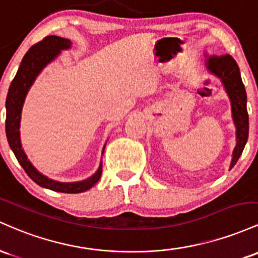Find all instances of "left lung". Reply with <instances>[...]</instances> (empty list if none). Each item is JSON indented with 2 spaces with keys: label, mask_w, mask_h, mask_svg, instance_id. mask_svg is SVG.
I'll return each instance as SVG.
<instances>
[{
  "label": "left lung",
  "mask_w": 258,
  "mask_h": 258,
  "mask_svg": "<svg viewBox=\"0 0 258 258\" xmlns=\"http://www.w3.org/2000/svg\"><path fill=\"white\" fill-rule=\"evenodd\" d=\"M207 68L222 79L231 101V112L236 126V146L233 152L230 168L235 166L241 156L248 138V113L246 107V91L242 84L238 63L230 54L212 56L207 60Z\"/></svg>",
  "instance_id": "obj_1"
}]
</instances>
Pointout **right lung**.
I'll list each match as a JSON object with an SVG mask.
<instances>
[{
    "label": "right lung",
    "mask_w": 258,
    "mask_h": 258,
    "mask_svg": "<svg viewBox=\"0 0 258 258\" xmlns=\"http://www.w3.org/2000/svg\"><path fill=\"white\" fill-rule=\"evenodd\" d=\"M71 46L72 43L68 39L50 35L43 37L41 41L31 46L30 50L25 53L18 72L11 83L7 98H6V135H7L8 144L20 166L37 185L57 192L78 194L86 191L100 180L101 174H102V163L98 167L97 172L86 180L78 181V183H58L42 175L33 167L27 155L23 151L19 139L20 113H22V107L29 88L43 67L54 59L60 50H67Z\"/></svg>",
    "instance_id": "1"
}]
</instances>
